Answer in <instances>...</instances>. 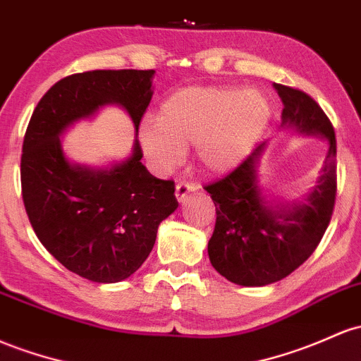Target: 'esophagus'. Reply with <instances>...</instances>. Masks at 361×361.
<instances>
[{"mask_svg": "<svg viewBox=\"0 0 361 361\" xmlns=\"http://www.w3.org/2000/svg\"><path fill=\"white\" fill-rule=\"evenodd\" d=\"M197 190L195 183H190V181H180L176 185V190H174V195H176L178 202H185V199Z\"/></svg>", "mask_w": 361, "mask_h": 361, "instance_id": "esophagus-1", "label": "esophagus"}]
</instances>
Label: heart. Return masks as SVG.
<instances>
[{
	"label": "heart",
	"instance_id": "obj_1",
	"mask_svg": "<svg viewBox=\"0 0 361 361\" xmlns=\"http://www.w3.org/2000/svg\"><path fill=\"white\" fill-rule=\"evenodd\" d=\"M271 97L260 89L190 85L161 104L157 120L138 128L142 150L156 168L168 171L193 147L197 166L207 174L236 169L262 140L271 125Z\"/></svg>",
	"mask_w": 361,
	"mask_h": 361
}]
</instances>
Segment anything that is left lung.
Wrapping results in <instances>:
<instances>
[{
	"instance_id": "8db88e82",
	"label": "left lung",
	"mask_w": 361,
	"mask_h": 361,
	"mask_svg": "<svg viewBox=\"0 0 361 361\" xmlns=\"http://www.w3.org/2000/svg\"><path fill=\"white\" fill-rule=\"evenodd\" d=\"M284 108L281 126L320 135L329 150L317 185L302 202L271 204L259 181L265 142L235 171L205 185L216 205L207 252L212 267L240 286H265L290 276L322 240L336 202V135L322 108L303 90L274 84Z\"/></svg>"
}]
</instances>
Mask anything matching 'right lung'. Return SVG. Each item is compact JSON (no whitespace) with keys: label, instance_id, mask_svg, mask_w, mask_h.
<instances>
[{"label":"right lung","instance_id":"right-lung-1","mask_svg":"<svg viewBox=\"0 0 361 361\" xmlns=\"http://www.w3.org/2000/svg\"><path fill=\"white\" fill-rule=\"evenodd\" d=\"M154 70H94L61 78L35 106L23 138L20 178L27 216L46 250L75 274L118 283L145 262L157 228L178 207L174 181L152 176L142 149L109 168L66 159L59 137L106 104L138 125L152 99Z\"/></svg>","mask_w":361,"mask_h":361}]
</instances>
